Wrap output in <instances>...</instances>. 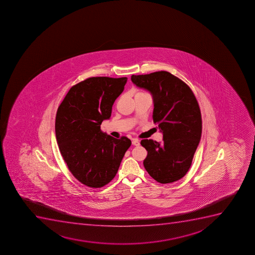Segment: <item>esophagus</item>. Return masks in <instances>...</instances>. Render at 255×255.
Wrapping results in <instances>:
<instances>
[{
	"mask_svg": "<svg viewBox=\"0 0 255 255\" xmlns=\"http://www.w3.org/2000/svg\"><path fill=\"white\" fill-rule=\"evenodd\" d=\"M132 144L134 145V146H139V144H140V143H139V139H132Z\"/></svg>",
	"mask_w": 255,
	"mask_h": 255,
	"instance_id": "34e87169",
	"label": "esophagus"
}]
</instances>
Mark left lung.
<instances>
[{"label": "left lung", "mask_w": 255, "mask_h": 255, "mask_svg": "<svg viewBox=\"0 0 255 255\" xmlns=\"http://www.w3.org/2000/svg\"><path fill=\"white\" fill-rule=\"evenodd\" d=\"M139 88L153 97V121L163 134V142L142 139L148 154L144 166L161 184L182 179L191 166L201 138L202 119L199 104L191 89L168 71L131 76Z\"/></svg>", "instance_id": "8db88e82"}]
</instances>
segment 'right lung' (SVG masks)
<instances>
[{"mask_svg": "<svg viewBox=\"0 0 255 255\" xmlns=\"http://www.w3.org/2000/svg\"><path fill=\"white\" fill-rule=\"evenodd\" d=\"M127 78L91 77L72 86L58 107L56 136L68 169L79 181L101 188L116 176L131 145L127 137L116 139L101 129Z\"/></svg>", "mask_w": 255, "mask_h": 255, "instance_id": "obj_1", "label": "right lung"}]
</instances>
